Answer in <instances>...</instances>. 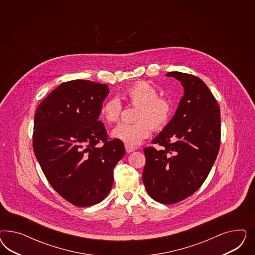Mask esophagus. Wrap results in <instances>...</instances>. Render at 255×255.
I'll use <instances>...</instances> for the list:
<instances>
[{"label":"esophagus","mask_w":255,"mask_h":255,"mask_svg":"<svg viewBox=\"0 0 255 255\" xmlns=\"http://www.w3.org/2000/svg\"><path fill=\"white\" fill-rule=\"evenodd\" d=\"M135 149H136V147L128 146V145H125V150H126V152H127V153L132 152V151H133V150H135Z\"/></svg>","instance_id":"esophagus-1"}]
</instances>
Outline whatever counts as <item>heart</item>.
<instances>
[{
  "instance_id": "1",
  "label": "heart",
  "mask_w": 255,
  "mask_h": 255,
  "mask_svg": "<svg viewBox=\"0 0 255 255\" xmlns=\"http://www.w3.org/2000/svg\"><path fill=\"white\" fill-rule=\"evenodd\" d=\"M154 86L147 82H138L128 88L125 97L132 105L137 106L135 124H121L111 131V136L128 146H137L150 133V127L160 129L168 122L171 116V104L165 98L159 97ZM122 104L118 98H110L101 106L100 115L108 124L119 121Z\"/></svg>"
}]
</instances>
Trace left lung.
I'll list each match as a JSON object with an SVG mask.
<instances>
[{
  "instance_id": "obj_1",
  "label": "left lung",
  "mask_w": 255,
  "mask_h": 255,
  "mask_svg": "<svg viewBox=\"0 0 255 255\" xmlns=\"http://www.w3.org/2000/svg\"><path fill=\"white\" fill-rule=\"evenodd\" d=\"M166 77L184 89L175 115L152 140L161 149L145 147L143 182L155 201L171 205L196 192L216 160L221 141L220 108L199 77L180 72Z\"/></svg>"
}]
</instances>
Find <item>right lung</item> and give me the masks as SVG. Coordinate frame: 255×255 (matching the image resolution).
<instances>
[{"mask_svg":"<svg viewBox=\"0 0 255 255\" xmlns=\"http://www.w3.org/2000/svg\"><path fill=\"white\" fill-rule=\"evenodd\" d=\"M108 93L106 84L72 80L49 93L35 112V157L55 191L77 207L106 198L113 184V168L125 154L124 143L108 141L98 121Z\"/></svg>","mask_w":255,"mask_h":255,"instance_id":"right-lung-1","label":"right lung"}]
</instances>
